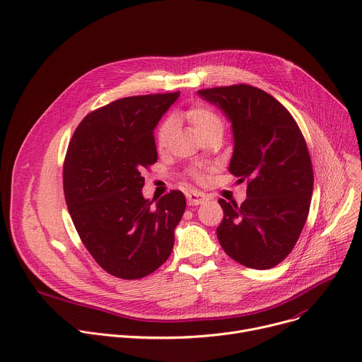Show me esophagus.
I'll list each match as a JSON object with an SVG mask.
<instances>
[{"mask_svg":"<svg viewBox=\"0 0 362 362\" xmlns=\"http://www.w3.org/2000/svg\"><path fill=\"white\" fill-rule=\"evenodd\" d=\"M208 198L206 194L202 193V192H198V190H192L187 193V204L192 205V206H196V205H201L204 202H206Z\"/></svg>","mask_w":362,"mask_h":362,"instance_id":"1","label":"esophagus"}]
</instances>
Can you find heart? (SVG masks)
<instances>
[{
    "mask_svg": "<svg viewBox=\"0 0 362 362\" xmlns=\"http://www.w3.org/2000/svg\"><path fill=\"white\" fill-rule=\"evenodd\" d=\"M173 119H183L187 124H190L193 127V129L198 133L199 136L205 137L214 131H223V121L222 118L208 105L204 104H194L192 107H189L187 110H185L182 114L173 115ZM172 119H164L158 129H157V136H156V141H157V147L161 150L164 146H166L170 134H172ZM205 172L206 168H194L190 170V176L194 180H202L205 177Z\"/></svg>",
    "mask_w": 362,
    "mask_h": 362,
    "instance_id": "heart-1",
    "label": "heart"
}]
</instances>
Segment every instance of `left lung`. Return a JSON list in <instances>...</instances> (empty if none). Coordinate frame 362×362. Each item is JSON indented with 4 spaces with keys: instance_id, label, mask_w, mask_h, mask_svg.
Returning <instances> with one entry per match:
<instances>
[{
    "instance_id": "obj_1",
    "label": "left lung",
    "mask_w": 362,
    "mask_h": 362,
    "mask_svg": "<svg viewBox=\"0 0 362 362\" xmlns=\"http://www.w3.org/2000/svg\"><path fill=\"white\" fill-rule=\"evenodd\" d=\"M233 124L234 153L229 172L247 180V199H219L223 219L216 235L240 264L267 270L298 243L308 219L313 168L302 131L270 93L240 83L201 89Z\"/></svg>"
}]
</instances>
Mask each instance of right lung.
<instances>
[{
	"label": "right lung",
	"instance_id": "add662e5",
	"mask_svg": "<svg viewBox=\"0 0 362 362\" xmlns=\"http://www.w3.org/2000/svg\"><path fill=\"white\" fill-rule=\"evenodd\" d=\"M179 92L127 96L89 112L63 163V190L81 241L107 273L143 279L169 258L186 199H144L143 170L157 161L153 131Z\"/></svg>",
	"mask_w": 362,
	"mask_h": 362
}]
</instances>
